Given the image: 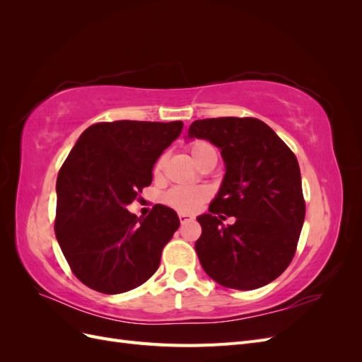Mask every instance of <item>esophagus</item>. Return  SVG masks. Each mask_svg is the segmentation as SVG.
<instances>
[{"label":"esophagus","instance_id":"34e87169","mask_svg":"<svg viewBox=\"0 0 362 362\" xmlns=\"http://www.w3.org/2000/svg\"><path fill=\"white\" fill-rule=\"evenodd\" d=\"M178 217H180V222H181V223H185V222H190V221H193V217H192V216H189V214H184V213H180V214H178Z\"/></svg>","mask_w":362,"mask_h":362}]
</instances>
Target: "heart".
<instances>
[{
    "label": "heart",
    "mask_w": 362,
    "mask_h": 362,
    "mask_svg": "<svg viewBox=\"0 0 362 362\" xmlns=\"http://www.w3.org/2000/svg\"><path fill=\"white\" fill-rule=\"evenodd\" d=\"M189 152L199 168H202L204 164L213 160H217V152L214 146L205 140L192 141L189 145ZM164 163H166V157L161 156L156 163V173L161 172ZM208 196H210V193H208V189L204 187V185H177V187H172L170 190L164 193L163 201L169 206H172L173 210L184 214H190L199 210L202 204L208 199Z\"/></svg>",
    "instance_id": "b5f03b06"
}]
</instances>
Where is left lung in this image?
<instances>
[{
  "mask_svg": "<svg viewBox=\"0 0 362 362\" xmlns=\"http://www.w3.org/2000/svg\"><path fill=\"white\" fill-rule=\"evenodd\" d=\"M189 137L222 152L226 173L194 247L205 273L235 290H255L288 267L305 218L299 163L267 124L255 117L194 120ZM234 215V226L221 221Z\"/></svg>",
  "mask_w": 362,
  "mask_h": 362,
  "instance_id": "left-lung-1",
  "label": "left lung"
}]
</instances>
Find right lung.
Here are the masks:
<instances>
[{
    "label": "right lung",
    "instance_id": "1",
    "mask_svg": "<svg viewBox=\"0 0 362 362\" xmlns=\"http://www.w3.org/2000/svg\"><path fill=\"white\" fill-rule=\"evenodd\" d=\"M181 129V120H115L93 124L76 140L57 177L54 231L84 286L119 294L157 272L180 218L161 204L146 217L127 205L152 182V168Z\"/></svg>",
    "mask_w": 362,
    "mask_h": 362
}]
</instances>
